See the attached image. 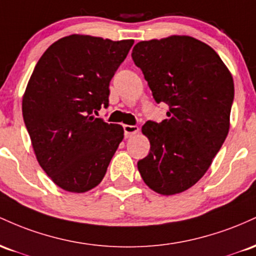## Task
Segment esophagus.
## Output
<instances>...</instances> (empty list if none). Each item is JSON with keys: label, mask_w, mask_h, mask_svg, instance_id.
Returning <instances> with one entry per match:
<instances>
[{"label": "esophagus", "mask_w": 256, "mask_h": 256, "mask_svg": "<svg viewBox=\"0 0 256 256\" xmlns=\"http://www.w3.org/2000/svg\"><path fill=\"white\" fill-rule=\"evenodd\" d=\"M123 129H124V136L126 138L134 136L136 134H138V132H139V127H138V126L124 124L123 126Z\"/></svg>", "instance_id": "obj_1"}]
</instances>
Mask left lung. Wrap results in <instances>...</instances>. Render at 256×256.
<instances>
[{
	"label": "left lung",
	"mask_w": 256,
	"mask_h": 256,
	"mask_svg": "<svg viewBox=\"0 0 256 256\" xmlns=\"http://www.w3.org/2000/svg\"><path fill=\"white\" fill-rule=\"evenodd\" d=\"M132 58L168 118L148 120L150 152L138 162L144 182L164 196L194 186L208 170L230 129L234 84L213 48L191 36L142 41Z\"/></svg>",
	"instance_id": "left-lung-1"
}]
</instances>
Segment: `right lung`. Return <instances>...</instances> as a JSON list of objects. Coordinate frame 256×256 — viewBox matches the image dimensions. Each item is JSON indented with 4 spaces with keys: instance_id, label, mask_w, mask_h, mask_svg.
I'll return each instance as SVG.
<instances>
[{
    "instance_id": "1",
    "label": "right lung",
    "mask_w": 256,
    "mask_h": 256,
    "mask_svg": "<svg viewBox=\"0 0 256 256\" xmlns=\"http://www.w3.org/2000/svg\"><path fill=\"white\" fill-rule=\"evenodd\" d=\"M133 40L62 37L37 62L22 96V117L40 166L62 190L83 194L105 176L123 127L94 114L108 106L111 78Z\"/></svg>"
}]
</instances>
